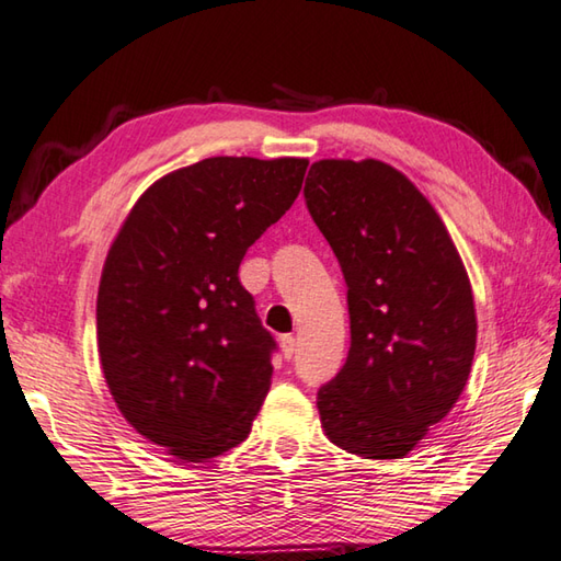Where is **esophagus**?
Returning a JSON list of instances; mask_svg holds the SVG:
<instances>
[{
	"instance_id": "1",
	"label": "esophagus",
	"mask_w": 561,
	"mask_h": 561,
	"mask_svg": "<svg viewBox=\"0 0 561 561\" xmlns=\"http://www.w3.org/2000/svg\"><path fill=\"white\" fill-rule=\"evenodd\" d=\"M280 352H283L285 358H293L295 352H298V342H295L293 334L280 336Z\"/></svg>"
}]
</instances>
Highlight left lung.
<instances>
[{
	"instance_id": "obj_1",
	"label": "left lung",
	"mask_w": 561,
	"mask_h": 561,
	"mask_svg": "<svg viewBox=\"0 0 561 561\" xmlns=\"http://www.w3.org/2000/svg\"><path fill=\"white\" fill-rule=\"evenodd\" d=\"M346 280V364L317 393L324 435L403 459L449 415L477 352L471 283L445 221L393 165L324 158L305 181Z\"/></svg>"
}]
</instances>
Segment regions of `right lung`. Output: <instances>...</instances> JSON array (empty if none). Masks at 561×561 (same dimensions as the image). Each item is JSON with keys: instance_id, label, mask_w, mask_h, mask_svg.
I'll return each instance as SVG.
<instances>
[{"instance_id": "right-lung-1", "label": "right lung", "mask_w": 561, "mask_h": 561, "mask_svg": "<svg viewBox=\"0 0 561 561\" xmlns=\"http://www.w3.org/2000/svg\"><path fill=\"white\" fill-rule=\"evenodd\" d=\"M308 158L215 156L136 199L104 261L98 346L124 420L178 461L241 445L276 342L239 263L298 197Z\"/></svg>"}]
</instances>
